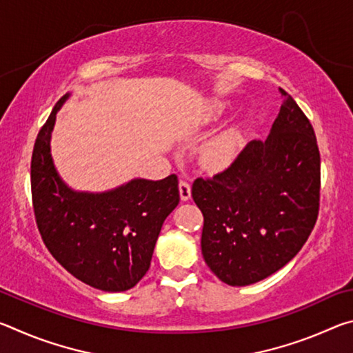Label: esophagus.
Returning <instances> with one entry per match:
<instances>
[{"mask_svg": "<svg viewBox=\"0 0 353 353\" xmlns=\"http://www.w3.org/2000/svg\"><path fill=\"white\" fill-rule=\"evenodd\" d=\"M179 194H181L182 201H188L191 198V187L187 181H181L179 183Z\"/></svg>", "mask_w": 353, "mask_h": 353, "instance_id": "1", "label": "esophagus"}]
</instances>
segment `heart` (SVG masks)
<instances>
[{"mask_svg":"<svg viewBox=\"0 0 353 353\" xmlns=\"http://www.w3.org/2000/svg\"><path fill=\"white\" fill-rule=\"evenodd\" d=\"M240 135L235 130H225L214 137L201 151V162L207 170H223L234 162L238 152Z\"/></svg>","mask_w":353,"mask_h":353,"instance_id":"obj_1","label":"heart"}]
</instances>
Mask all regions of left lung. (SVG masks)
<instances>
[{"label":"left lung","mask_w":353,"mask_h":353,"mask_svg":"<svg viewBox=\"0 0 353 353\" xmlns=\"http://www.w3.org/2000/svg\"><path fill=\"white\" fill-rule=\"evenodd\" d=\"M265 141L252 140L229 168L196 179L204 214L201 248L221 282L246 286L294 259L318 219L321 157L312 123L288 93Z\"/></svg>","instance_id":"8db88e82"}]
</instances>
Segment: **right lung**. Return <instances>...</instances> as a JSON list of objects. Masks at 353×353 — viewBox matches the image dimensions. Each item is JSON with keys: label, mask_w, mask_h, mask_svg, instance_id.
<instances>
[{"label": "right lung", "mask_w": 353, "mask_h": 353, "mask_svg": "<svg viewBox=\"0 0 353 353\" xmlns=\"http://www.w3.org/2000/svg\"><path fill=\"white\" fill-rule=\"evenodd\" d=\"M70 93L40 129L31 162L35 221L51 255L93 288H134L148 272L163 221L179 204L177 176L132 179L103 193L70 188L52 162L51 134Z\"/></svg>", "instance_id": "1"}]
</instances>
